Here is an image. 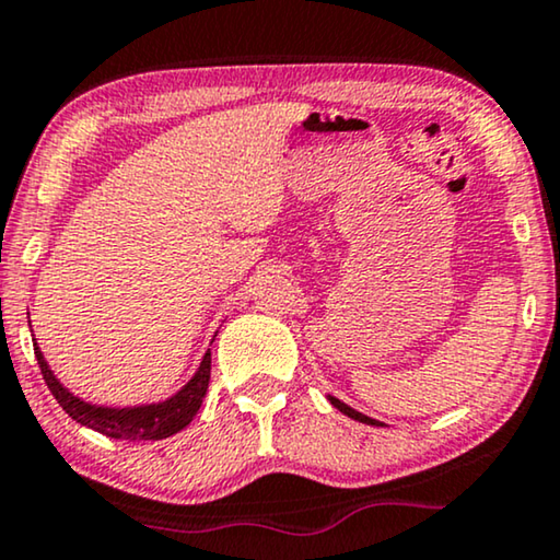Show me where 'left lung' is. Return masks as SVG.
Instances as JSON below:
<instances>
[{"mask_svg": "<svg viewBox=\"0 0 560 560\" xmlns=\"http://www.w3.org/2000/svg\"><path fill=\"white\" fill-rule=\"evenodd\" d=\"M327 398H329V404H332V406L337 408V411H342L345 416H350V419H355V421H360V423H368V427H383V423H377L375 419H370V416L355 411V408H350L348 404H342L340 398H335V396H327Z\"/></svg>", "mask_w": 560, "mask_h": 560, "instance_id": "8db88e82", "label": "left lung"}]
</instances>
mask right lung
I'll return each mask as SVG.
<instances>
[{
    "mask_svg": "<svg viewBox=\"0 0 560 560\" xmlns=\"http://www.w3.org/2000/svg\"><path fill=\"white\" fill-rule=\"evenodd\" d=\"M35 345V358L37 365L43 370V377L47 388L55 396V400L62 406L70 419L89 427L98 434L124 439V441H156L167 439L177 431H183L187 423L195 419V413L200 411L205 393H208L210 383V350L205 352L200 368L195 370V375L179 388L175 396L160 404H144V406H126V408H112V406H96L89 400L78 398L62 385L55 373L47 365L43 350Z\"/></svg>",
    "mask_w": 560,
    "mask_h": 560,
    "instance_id": "1",
    "label": "right lung"
}]
</instances>
